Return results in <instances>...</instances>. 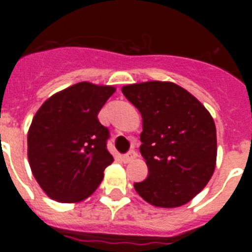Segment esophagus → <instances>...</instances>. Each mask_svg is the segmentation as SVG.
Returning a JSON list of instances; mask_svg holds the SVG:
<instances>
[{
  "instance_id": "esophagus-1",
  "label": "esophagus",
  "mask_w": 252,
  "mask_h": 252,
  "mask_svg": "<svg viewBox=\"0 0 252 252\" xmlns=\"http://www.w3.org/2000/svg\"><path fill=\"white\" fill-rule=\"evenodd\" d=\"M136 157H137V154H136V152H129V153L126 154V156H123V161L126 162V163H128V162L133 161V159Z\"/></svg>"
}]
</instances>
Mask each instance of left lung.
Returning a JSON list of instances; mask_svg holds the SVG:
<instances>
[{"instance_id": "1", "label": "left lung", "mask_w": 252, "mask_h": 252, "mask_svg": "<svg viewBox=\"0 0 252 252\" xmlns=\"http://www.w3.org/2000/svg\"><path fill=\"white\" fill-rule=\"evenodd\" d=\"M122 91L141 112L140 152L149 168L134 189L154 207L187 204L215 172L217 134L212 115L191 93L168 81L126 85Z\"/></svg>"}]
</instances>
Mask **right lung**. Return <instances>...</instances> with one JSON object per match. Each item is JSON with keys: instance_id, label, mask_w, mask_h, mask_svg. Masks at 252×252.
Wrapping results in <instances>:
<instances>
[{"instance_id": "1", "label": "right lung", "mask_w": 252, "mask_h": 252, "mask_svg": "<svg viewBox=\"0 0 252 252\" xmlns=\"http://www.w3.org/2000/svg\"><path fill=\"white\" fill-rule=\"evenodd\" d=\"M116 91L111 85L78 82L49 96L27 133V157L37 184L59 203H80L99 187L114 162L110 130L98 114Z\"/></svg>"}]
</instances>
